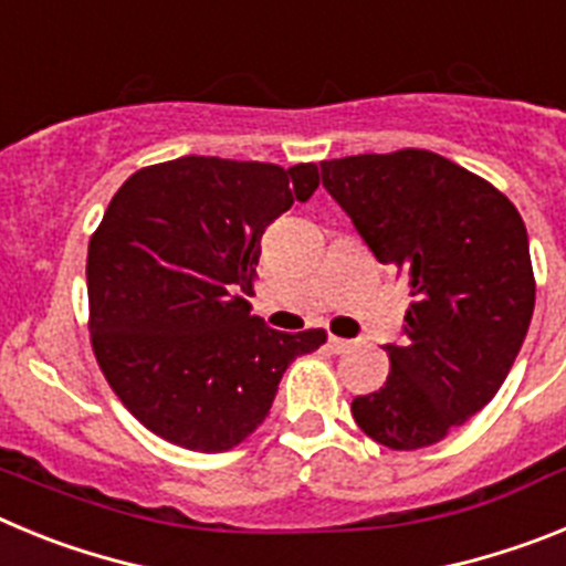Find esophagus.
<instances>
[{
	"label": "esophagus",
	"instance_id": "obj_1",
	"mask_svg": "<svg viewBox=\"0 0 566 566\" xmlns=\"http://www.w3.org/2000/svg\"><path fill=\"white\" fill-rule=\"evenodd\" d=\"M352 339H343V337H334V334H332V337H328V352H332V354H345V352H348V348H352Z\"/></svg>",
	"mask_w": 566,
	"mask_h": 566
}]
</instances>
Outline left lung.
<instances>
[{"instance_id":"left-lung-1","label":"left lung","mask_w":566,"mask_h":566,"mask_svg":"<svg viewBox=\"0 0 566 566\" xmlns=\"http://www.w3.org/2000/svg\"><path fill=\"white\" fill-rule=\"evenodd\" d=\"M323 187L374 258L411 289L391 374L352 402L391 451H419L479 413L516 363L536 306L527 229L507 195L428 149L319 161Z\"/></svg>"}]
</instances>
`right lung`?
Returning <instances> with one entry per match:
<instances>
[{
    "label": "right lung",
    "mask_w": 566,
    "mask_h": 566,
    "mask_svg": "<svg viewBox=\"0 0 566 566\" xmlns=\"http://www.w3.org/2000/svg\"><path fill=\"white\" fill-rule=\"evenodd\" d=\"M317 164L184 155L129 175L87 249L90 343L104 379L155 437L232 451L266 419L292 359L326 343L252 314L260 238L308 201Z\"/></svg>",
    "instance_id": "add662e5"
}]
</instances>
